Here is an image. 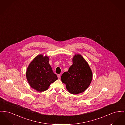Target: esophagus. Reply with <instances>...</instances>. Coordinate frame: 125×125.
Masks as SVG:
<instances>
[{"instance_id": "34e87169", "label": "esophagus", "mask_w": 125, "mask_h": 125, "mask_svg": "<svg viewBox=\"0 0 125 125\" xmlns=\"http://www.w3.org/2000/svg\"><path fill=\"white\" fill-rule=\"evenodd\" d=\"M57 76H58V78H60V76H61V74H58V75H57Z\"/></svg>"}]
</instances>
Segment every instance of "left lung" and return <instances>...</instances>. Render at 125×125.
Returning a JSON list of instances; mask_svg holds the SVG:
<instances>
[{"label":"left lung","instance_id":"obj_1","mask_svg":"<svg viewBox=\"0 0 125 125\" xmlns=\"http://www.w3.org/2000/svg\"><path fill=\"white\" fill-rule=\"evenodd\" d=\"M72 62L68 71L61 75V80L66 84V89L70 94H77L88 88L92 80L93 73L87 62L80 54H75Z\"/></svg>","mask_w":125,"mask_h":125}]
</instances>
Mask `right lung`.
<instances>
[{
	"instance_id": "right-lung-1",
	"label": "right lung",
	"mask_w": 125,
	"mask_h": 125,
	"mask_svg": "<svg viewBox=\"0 0 125 125\" xmlns=\"http://www.w3.org/2000/svg\"><path fill=\"white\" fill-rule=\"evenodd\" d=\"M26 75L30 86L39 92L48 90L58 79L49 64V57L42 54L37 55L30 63Z\"/></svg>"
}]
</instances>
